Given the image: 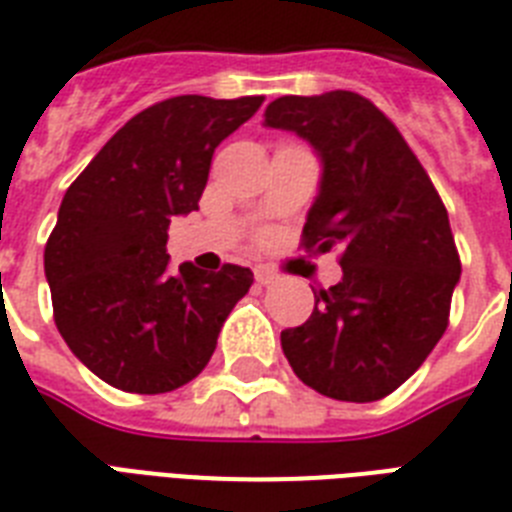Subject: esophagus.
Returning <instances> with one entry per match:
<instances>
[{
  "instance_id": "34e87169",
  "label": "esophagus",
  "mask_w": 512,
  "mask_h": 512,
  "mask_svg": "<svg viewBox=\"0 0 512 512\" xmlns=\"http://www.w3.org/2000/svg\"><path fill=\"white\" fill-rule=\"evenodd\" d=\"M255 281L257 284H263V287H271L279 281V273L271 271V268H255Z\"/></svg>"
}]
</instances>
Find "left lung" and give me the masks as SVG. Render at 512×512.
I'll use <instances>...</instances> for the list:
<instances>
[{"label": "left lung", "mask_w": 512, "mask_h": 512, "mask_svg": "<svg viewBox=\"0 0 512 512\" xmlns=\"http://www.w3.org/2000/svg\"><path fill=\"white\" fill-rule=\"evenodd\" d=\"M265 127L295 132L319 154L303 247L340 249L342 265L311 319L281 332L284 356L321 396L385 398L449 324L462 265L444 201L396 124L358 92L276 98Z\"/></svg>", "instance_id": "obj_1"}]
</instances>
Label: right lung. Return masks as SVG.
I'll return each instance as SVG.
<instances>
[{
  "mask_svg": "<svg viewBox=\"0 0 512 512\" xmlns=\"http://www.w3.org/2000/svg\"><path fill=\"white\" fill-rule=\"evenodd\" d=\"M263 98L180 95L140 111L63 196L44 247L60 337L103 382L170 393L207 366L252 271H170L167 228L199 209L215 148Z\"/></svg>",
  "mask_w": 512,
  "mask_h": 512,
  "instance_id": "add662e5",
  "label": "right lung"
}]
</instances>
